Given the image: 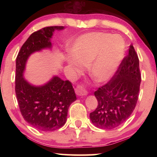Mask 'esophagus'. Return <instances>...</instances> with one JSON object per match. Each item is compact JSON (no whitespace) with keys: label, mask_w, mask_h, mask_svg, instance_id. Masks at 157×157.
<instances>
[{"label":"esophagus","mask_w":157,"mask_h":157,"mask_svg":"<svg viewBox=\"0 0 157 157\" xmlns=\"http://www.w3.org/2000/svg\"><path fill=\"white\" fill-rule=\"evenodd\" d=\"M75 93L79 96H84V95H86L88 94V92L86 91V89L84 88V86H81V85H79V86H77L75 89Z\"/></svg>","instance_id":"1"}]
</instances>
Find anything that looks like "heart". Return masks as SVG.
Wrapping results in <instances>:
<instances>
[{
	"instance_id": "obj_1",
	"label": "heart",
	"mask_w": 157,
	"mask_h": 157,
	"mask_svg": "<svg viewBox=\"0 0 157 157\" xmlns=\"http://www.w3.org/2000/svg\"><path fill=\"white\" fill-rule=\"evenodd\" d=\"M125 43L118 34L94 32L78 38L65 57L68 67L78 72L88 66L89 75L98 82L109 79L123 59Z\"/></svg>"
}]
</instances>
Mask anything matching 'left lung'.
<instances>
[{
    "label": "left lung",
    "instance_id": "obj_1",
    "mask_svg": "<svg viewBox=\"0 0 157 157\" xmlns=\"http://www.w3.org/2000/svg\"><path fill=\"white\" fill-rule=\"evenodd\" d=\"M140 81L139 57L130 45L115 75L94 93L98 107L90 113L92 123L98 128L111 129L124 123L136 105Z\"/></svg>",
    "mask_w": 157,
    "mask_h": 157
}]
</instances>
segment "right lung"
Returning <instances> with one entry per match:
<instances>
[{
    "label": "right lung",
    "mask_w": 157,
    "mask_h": 157,
    "mask_svg": "<svg viewBox=\"0 0 157 157\" xmlns=\"http://www.w3.org/2000/svg\"><path fill=\"white\" fill-rule=\"evenodd\" d=\"M63 26L41 29L29 36L21 47L16 61L15 91L24 120L34 128L52 132L64 125L68 108L77 100L72 84L54 75L46 84L36 86L24 78L26 63L30 55L44 49H51L50 39L55 30Z\"/></svg>",
    "instance_id": "obj_1"
}]
</instances>
